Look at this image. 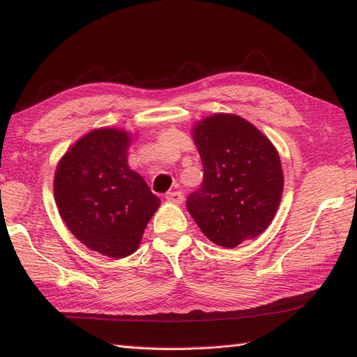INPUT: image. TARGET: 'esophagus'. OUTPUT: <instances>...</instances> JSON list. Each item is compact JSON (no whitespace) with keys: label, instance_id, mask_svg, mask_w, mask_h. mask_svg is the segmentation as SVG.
Here are the masks:
<instances>
[{"label":"esophagus","instance_id":"34e87169","mask_svg":"<svg viewBox=\"0 0 357 357\" xmlns=\"http://www.w3.org/2000/svg\"><path fill=\"white\" fill-rule=\"evenodd\" d=\"M165 199L173 204H183L184 201V195L181 192H169L165 195Z\"/></svg>","mask_w":357,"mask_h":357}]
</instances>
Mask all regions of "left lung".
<instances>
[{"mask_svg": "<svg viewBox=\"0 0 357 357\" xmlns=\"http://www.w3.org/2000/svg\"><path fill=\"white\" fill-rule=\"evenodd\" d=\"M204 181L187 198L201 231L225 248L238 247L267 229L282 198L278 150L248 121L216 113L193 127Z\"/></svg>", "mask_w": 357, "mask_h": 357, "instance_id": "1", "label": "left lung"}]
</instances>
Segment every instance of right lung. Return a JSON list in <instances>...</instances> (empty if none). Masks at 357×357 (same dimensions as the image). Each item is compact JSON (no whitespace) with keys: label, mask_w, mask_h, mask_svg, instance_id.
Returning <instances> with one entry per match:
<instances>
[{"label":"right lung","mask_w":357,"mask_h":357,"mask_svg":"<svg viewBox=\"0 0 357 357\" xmlns=\"http://www.w3.org/2000/svg\"><path fill=\"white\" fill-rule=\"evenodd\" d=\"M128 146L124 130L96 128L63 156L53 183L59 215L75 238L116 259L136 252L161 204L127 165Z\"/></svg>","instance_id":"right-lung-1"}]
</instances>
